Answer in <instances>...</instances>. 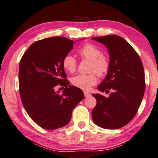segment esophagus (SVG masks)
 Segmentation results:
<instances>
[{
  "mask_svg": "<svg viewBox=\"0 0 158 158\" xmlns=\"http://www.w3.org/2000/svg\"><path fill=\"white\" fill-rule=\"evenodd\" d=\"M84 96L86 97V98H88V97H90V96H91V94H89V93L87 92V91H84Z\"/></svg>",
  "mask_w": 158,
  "mask_h": 158,
  "instance_id": "esophagus-1",
  "label": "esophagus"
}]
</instances>
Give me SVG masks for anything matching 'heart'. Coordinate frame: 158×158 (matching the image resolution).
<instances>
[{
    "label": "heart",
    "mask_w": 158,
    "mask_h": 158,
    "mask_svg": "<svg viewBox=\"0 0 158 158\" xmlns=\"http://www.w3.org/2000/svg\"><path fill=\"white\" fill-rule=\"evenodd\" d=\"M79 54L84 58L91 61V71L95 72L89 74H79L72 78L74 86L84 91H88L97 84V75L104 77L108 73L111 66L110 59L102 54L98 47L92 44H86L79 50ZM62 66L67 72L73 73L76 71L77 62L72 54H67L62 59Z\"/></svg>",
    "instance_id": "b5f03b06"
}]
</instances>
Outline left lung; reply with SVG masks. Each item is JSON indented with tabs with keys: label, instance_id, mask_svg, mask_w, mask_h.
Masks as SVG:
<instances>
[{
	"label": "left lung",
	"instance_id": "8db88e82",
	"mask_svg": "<svg viewBox=\"0 0 158 158\" xmlns=\"http://www.w3.org/2000/svg\"><path fill=\"white\" fill-rule=\"evenodd\" d=\"M109 51L111 66L100 91L109 93L108 98L92 94L97 104L92 110V119L100 127L122 128L134 118L143 98L146 82L141 60L134 48L117 35L94 37Z\"/></svg>",
	"mask_w": 158,
	"mask_h": 158
}]
</instances>
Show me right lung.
<instances>
[{"label": "right lung", "instance_id": "obj_1", "mask_svg": "<svg viewBox=\"0 0 158 158\" xmlns=\"http://www.w3.org/2000/svg\"><path fill=\"white\" fill-rule=\"evenodd\" d=\"M74 41L55 36L34 42L19 62V95L25 110L39 127L57 129L69 123L73 109L84 99L81 89L69 86L62 59ZM60 85L65 89L54 91Z\"/></svg>", "mask_w": 158, "mask_h": 158}]
</instances>
